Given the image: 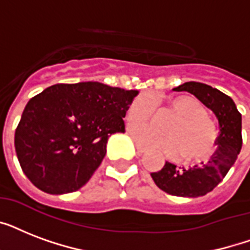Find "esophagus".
Instances as JSON below:
<instances>
[{
  "label": "esophagus",
  "mask_w": 250,
  "mask_h": 250,
  "mask_svg": "<svg viewBox=\"0 0 250 250\" xmlns=\"http://www.w3.org/2000/svg\"><path fill=\"white\" fill-rule=\"evenodd\" d=\"M136 149H137V152H139V153H145V152H146V148H144V146H141L140 144H136Z\"/></svg>",
  "instance_id": "1"
}]
</instances>
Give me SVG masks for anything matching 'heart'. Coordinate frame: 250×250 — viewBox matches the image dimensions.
I'll list each match as a JSON object with an SVG mask.
<instances>
[{"instance_id": "1", "label": "heart", "mask_w": 250, "mask_h": 250, "mask_svg": "<svg viewBox=\"0 0 250 250\" xmlns=\"http://www.w3.org/2000/svg\"><path fill=\"white\" fill-rule=\"evenodd\" d=\"M156 98L149 92H143L133 98L127 110L129 123H145L156 111ZM167 109L174 114L164 133L149 125H136L131 135L136 143L146 148L162 150L171 157L180 156L186 164H201L213 156L218 144L217 125L209 117L206 107L192 96L170 98Z\"/></svg>"}]
</instances>
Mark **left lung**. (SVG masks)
<instances>
[{"label":"left lung","mask_w":250,"mask_h":250,"mask_svg":"<svg viewBox=\"0 0 250 250\" xmlns=\"http://www.w3.org/2000/svg\"><path fill=\"white\" fill-rule=\"evenodd\" d=\"M176 92H189L215 114L219 123L218 148L206 164L189 168L166 162L152 178L164 192L180 197H200L209 193L223 180L235 164L243 145L241 114L229 96L217 88L197 82H187L174 88Z\"/></svg>","instance_id":"obj_1"}]
</instances>
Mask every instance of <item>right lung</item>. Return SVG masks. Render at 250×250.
I'll list each match as a JSON object with an SVG mask.
<instances>
[{"instance_id":"add662e5","label":"right lung","mask_w":250,"mask_h":250,"mask_svg":"<svg viewBox=\"0 0 250 250\" xmlns=\"http://www.w3.org/2000/svg\"><path fill=\"white\" fill-rule=\"evenodd\" d=\"M137 90L98 82L56 84L32 97L15 129L21 170L39 189L63 194L80 189L101 165L113 133Z\"/></svg>"}]
</instances>
